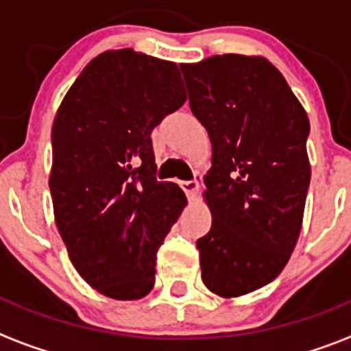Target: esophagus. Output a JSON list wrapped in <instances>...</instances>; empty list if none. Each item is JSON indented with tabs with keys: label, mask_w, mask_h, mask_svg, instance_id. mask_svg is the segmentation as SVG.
I'll use <instances>...</instances> for the list:
<instances>
[{
	"label": "esophagus",
	"mask_w": 351,
	"mask_h": 351,
	"mask_svg": "<svg viewBox=\"0 0 351 351\" xmlns=\"http://www.w3.org/2000/svg\"><path fill=\"white\" fill-rule=\"evenodd\" d=\"M179 186H181L182 191L186 193L188 200H193L195 195H197V191H198V182L197 181H181L179 182Z\"/></svg>",
	"instance_id": "obj_1"
}]
</instances>
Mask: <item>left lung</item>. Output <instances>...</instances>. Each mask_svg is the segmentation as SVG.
Listing matches in <instances>:
<instances>
[{
    "instance_id": "obj_1",
    "label": "left lung",
    "mask_w": 351,
    "mask_h": 351,
    "mask_svg": "<svg viewBox=\"0 0 351 351\" xmlns=\"http://www.w3.org/2000/svg\"><path fill=\"white\" fill-rule=\"evenodd\" d=\"M181 71L213 144V225L197 241L202 281L221 297L244 295L283 271L299 239L311 179L308 114L265 58L213 56Z\"/></svg>"
}]
</instances>
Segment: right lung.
Masks as SVG:
<instances>
[{"label":"right lung","instance_id":"obj_1","mask_svg":"<svg viewBox=\"0 0 351 351\" xmlns=\"http://www.w3.org/2000/svg\"><path fill=\"white\" fill-rule=\"evenodd\" d=\"M186 101L178 64L133 49L91 61L52 125L56 225L77 272L117 300L147 295L186 197L158 181L151 133Z\"/></svg>","mask_w":351,"mask_h":351}]
</instances>
